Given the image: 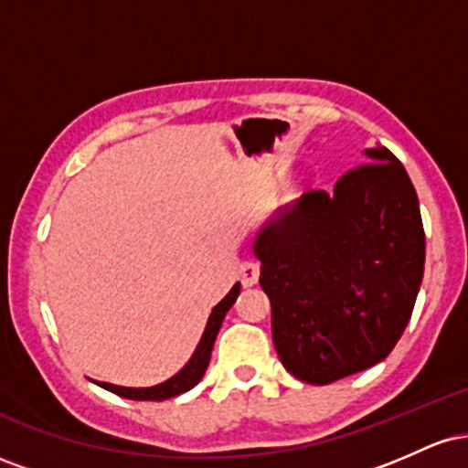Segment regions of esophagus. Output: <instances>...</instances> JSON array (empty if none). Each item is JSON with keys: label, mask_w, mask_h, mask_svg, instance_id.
<instances>
[{"label": "esophagus", "mask_w": 468, "mask_h": 468, "mask_svg": "<svg viewBox=\"0 0 468 468\" xmlns=\"http://www.w3.org/2000/svg\"><path fill=\"white\" fill-rule=\"evenodd\" d=\"M238 279H239V283L244 288L255 286L257 279H260V264H257V261H252V260L241 261V264L238 266Z\"/></svg>", "instance_id": "esophagus-1"}]
</instances>
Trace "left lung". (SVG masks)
Segmentation results:
<instances>
[{
	"label": "left lung",
	"mask_w": 468,
	"mask_h": 468,
	"mask_svg": "<svg viewBox=\"0 0 468 468\" xmlns=\"http://www.w3.org/2000/svg\"><path fill=\"white\" fill-rule=\"evenodd\" d=\"M346 171L335 193L305 191L257 235L283 367L330 385L388 358L410 324L424 272L418 196L388 147Z\"/></svg>",
	"instance_id": "1"
}]
</instances>
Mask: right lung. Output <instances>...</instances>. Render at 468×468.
I'll return each mask as SVG.
<instances>
[{
    "label": "right lung",
    "instance_id": "right-lung-1",
    "mask_svg": "<svg viewBox=\"0 0 468 468\" xmlns=\"http://www.w3.org/2000/svg\"><path fill=\"white\" fill-rule=\"evenodd\" d=\"M239 294V283H235L230 288V292L227 297L219 302L216 308H213L211 316H208V324L204 327V335L200 338V346L197 350L193 352L191 361L180 369L174 378L165 380V383L155 385V388H147V389H132V388H118V385H110V383H99L101 388L112 391V394L122 396V399H130V400H166V399H174V396L185 394L196 388L200 383V378L207 372L208 361H211V352H213V343H216V336L219 332V325H222L224 314L229 313L230 305L235 303Z\"/></svg>",
    "mask_w": 468,
    "mask_h": 468
}]
</instances>
